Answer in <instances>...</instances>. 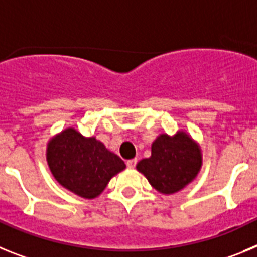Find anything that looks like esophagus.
I'll return each instance as SVG.
<instances>
[{
	"label": "esophagus",
	"mask_w": 257,
	"mask_h": 257,
	"mask_svg": "<svg viewBox=\"0 0 257 257\" xmlns=\"http://www.w3.org/2000/svg\"><path fill=\"white\" fill-rule=\"evenodd\" d=\"M136 163H138V160H136V158H134V160L127 161L126 165H127V167H128V169H134V167L136 166Z\"/></svg>",
	"instance_id": "esophagus-1"
}]
</instances>
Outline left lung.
<instances>
[{
	"mask_svg": "<svg viewBox=\"0 0 257 257\" xmlns=\"http://www.w3.org/2000/svg\"><path fill=\"white\" fill-rule=\"evenodd\" d=\"M202 166L201 149L188 134H162L152 144V156L136 165L152 187L163 194H172L187 187Z\"/></svg>",
	"mask_w": 257,
	"mask_h": 257,
	"instance_id": "1",
	"label": "left lung"
}]
</instances>
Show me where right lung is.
I'll return each mask as SVG.
<instances>
[{"label": "right lung", "mask_w": 257, "mask_h": 257, "mask_svg": "<svg viewBox=\"0 0 257 257\" xmlns=\"http://www.w3.org/2000/svg\"><path fill=\"white\" fill-rule=\"evenodd\" d=\"M47 163L60 185L82 198H95L109 180L124 170L117 154L109 152L95 138H85L67 128L47 144Z\"/></svg>", "instance_id": "right-lung-1"}]
</instances>
